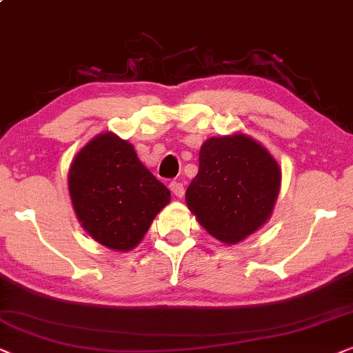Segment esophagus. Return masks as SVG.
Instances as JSON below:
<instances>
[{"mask_svg": "<svg viewBox=\"0 0 353 353\" xmlns=\"http://www.w3.org/2000/svg\"><path fill=\"white\" fill-rule=\"evenodd\" d=\"M169 189H171V192L174 195L177 196V199H182V196H184V185L181 184V182H171V184H169Z\"/></svg>", "mask_w": 353, "mask_h": 353, "instance_id": "34e87169", "label": "esophagus"}]
</instances>
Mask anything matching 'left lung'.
<instances>
[{"label": "left lung", "mask_w": 353, "mask_h": 353, "mask_svg": "<svg viewBox=\"0 0 353 353\" xmlns=\"http://www.w3.org/2000/svg\"><path fill=\"white\" fill-rule=\"evenodd\" d=\"M199 174L185 203L219 242L236 245L268 223L281 190V168L260 142L247 134L205 140Z\"/></svg>", "instance_id": "8db88e82"}]
</instances>
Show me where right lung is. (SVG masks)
<instances>
[{
  "instance_id": "add662e5",
  "label": "right lung",
  "mask_w": 353,
  "mask_h": 353,
  "mask_svg": "<svg viewBox=\"0 0 353 353\" xmlns=\"http://www.w3.org/2000/svg\"><path fill=\"white\" fill-rule=\"evenodd\" d=\"M68 187L85 232L114 252L137 247L171 201V192L143 166L134 145L112 132L95 135L75 154Z\"/></svg>"
}]
</instances>
